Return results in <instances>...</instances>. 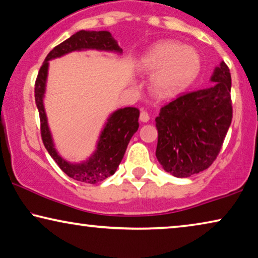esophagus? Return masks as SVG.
<instances>
[{"label":"esophagus","instance_id":"esophagus-1","mask_svg":"<svg viewBox=\"0 0 258 258\" xmlns=\"http://www.w3.org/2000/svg\"><path fill=\"white\" fill-rule=\"evenodd\" d=\"M139 119H140V121H142V122H147V121L149 120V116H148L147 111L141 110V111H140V117H139Z\"/></svg>","mask_w":258,"mask_h":258}]
</instances>
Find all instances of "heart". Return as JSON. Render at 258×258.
Wrapping results in <instances>:
<instances>
[{"label": "heart", "mask_w": 258, "mask_h": 258, "mask_svg": "<svg viewBox=\"0 0 258 258\" xmlns=\"http://www.w3.org/2000/svg\"><path fill=\"white\" fill-rule=\"evenodd\" d=\"M199 56L195 49L175 41L154 46L141 62L146 72L154 73L152 91L160 98L171 97L183 90L199 71Z\"/></svg>", "instance_id": "b5f03b06"}]
</instances>
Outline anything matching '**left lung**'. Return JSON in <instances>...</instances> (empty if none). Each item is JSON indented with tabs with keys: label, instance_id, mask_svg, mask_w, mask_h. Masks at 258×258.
I'll return each instance as SVG.
<instances>
[{
	"label": "left lung",
	"instance_id": "obj_1",
	"mask_svg": "<svg viewBox=\"0 0 258 258\" xmlns=\"http://www.w3.org/2000/svg\"><path fill=\"white\" fill-rule=\"evenodd\" d=\"M212 86L178 96L156 117V157L175 177H190L209 168L220 153L233 118L229 68L214 69Z\"/></svg>",
	"mask_w": 258,
	"mask_h": 258
}]
</instances>
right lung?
I'll return each mask as SVG.
<instances>
[{"label":"right lung","instance_id":"right-lung-1","mask_svg":"<svg viewBox=\"0 0 258 258\" xmlns=\"http://www.w3.org/2000/svg\"><path fill=\"white\" fill-rule=\"evenodd\" d=\"M81 49L122 52L117 41L107 31H79L63 43L55 46L45 57L43 66L38 73L36 84H34V98H36V104L39 111L41 139L52 159L69 177L79 182L96 184L116 172L119 163L124 157L131 138L139 128L138 120H139L140 112L137 107H124V109L114 111L107 119L104 128L102 131L95 153L84 162H67L57 154L48 128L43 102L48 61L62 56L69 52L81 51Z\"/></svg>","mask_w":258,"mask_h":258}]
</instances>
